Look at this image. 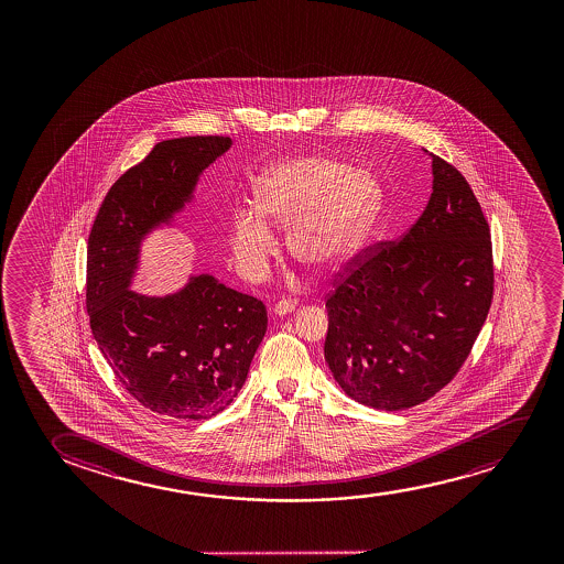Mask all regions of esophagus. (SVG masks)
Here are the masks:
<instances>
[{
  "mask_svg": "<svg viewBox=\"0 0 564 564\" xmlns=\"http://www.w3.org/2000/svg\"><path fill=\"white\" fill-rule=\"evenodd\" d=\"M296 310V302L293 301H279L275 306H273V314L275 316H286V314H291Z\"/></svg>",
  "mask_w": 564,
  "mask_h": 564,
  "instance_id": "obj_1",
  "label": "esophagus"
}]
</instances>
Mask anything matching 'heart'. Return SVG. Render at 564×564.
Instances as JSON below:
<instances>
[{"label": "heart", "instance_id": "obj_1", "mask_svg": "<svg viewBox=\"0 0 564 564\" xmlns=\"http://www.w3.org/2000/svg\"><path fill=\"white\" fill-rule=\"evenodd\" d=\"M256 209L240 208L229 224L232 262L242 278L262 281L278 254L271 224L288 227L291 254L314 270L347 262L368 239L383 208V186L366 170L324 155L275 162L254 183Z\"/></svg>", "mask_w": 564, "mask_h": 564}]
</instances>
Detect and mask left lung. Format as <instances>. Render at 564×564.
<instances>
[{"mask_svg": "<svg viewBox=\"0 0 564 564\" xmlns=\"http://www.w3.org/2000/svg\"><path fill=\"white\" fill-rule=\"evenodd\" d=\"M430 158L424 214L401 240L356 256L325 302V362L340 389L371 409H410L447 386L494 299L491 235L479 202L460 171Z\"/></svg>", "mask_w": 564, "mask_h": 564, "instance_id": "obj_1", "label": "left lung"}]
</instances>
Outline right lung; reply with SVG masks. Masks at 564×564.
Returning a JSON list of instances; mask_svg holds the SVG:
<instances>
[{
	"label": "right lung",
	"mask_w": 564,
	"mask_h": 564,
	"mask_svg": "<svg viewBox=\"0 0 564 564\" xmlns=\"http://www.w3.org/2000/svg\"><path fill=\"white\" fill-rule=\"evenodd\" d=\"M229 137L163 140L117 178L88 237L86 310L101 355L137 401L158 414L206 420L231 404L268 329L262 301L191 275L177 293L132 291L142 242L193 202Z\"/></svg>",
	"instance_id": "add662e5"
}]
</instances>
